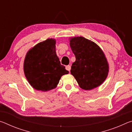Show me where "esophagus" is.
<instances>
[{
    "instance_id": "1",
    "label": "esophagus",
    "mask_w": 132,
    "mask_h": 132,
    "mask_svg": "<svg viewBox=\"0 0 132 132\" xmlns=\"http://www.w3.org/2000/svg\"><path fill=\"white\" fill-rule=\"evenodd\" d=\"M66 69L67 70H68V71H70V69H71V66H70V65H68V66H66Z\"/></svg>"
}]
</instances>
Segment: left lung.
<instances>
[{"label":"left lung","instance_id":"8db88e82","mask_svg":"<svg viewBox=\"0 0 132 132\" xmlns=\"http://www.w3.org/2000/svg\"><path fill=\"white\" fill-rule=\"evenodd\" d=\"M70 46L76 57L70 73L80 87L90 90L100 86L109 71L103 51L94 42L82 37L71 38Z\"/></svg>","mask_w":132,"mask_h":132}]
</instances>
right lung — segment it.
<instances>
[{
    "mask_svg": "<svg viewBox=\"0 0 132 132\" xmlns=\"http://www.w3.org/2000/svg\"><path fill=\"white\" fill-rule=\"evenodd\" d=\"M56 40L39 42L27 53L24 71L29 83L35 90L47 91L56 87L61 77L68 74L56 53Z\"/></svg>",
    "mask_w": 132,
    "mask_h": 132,
    "instance_id": "1",
    "label": "right lung"
}]
</instances>
